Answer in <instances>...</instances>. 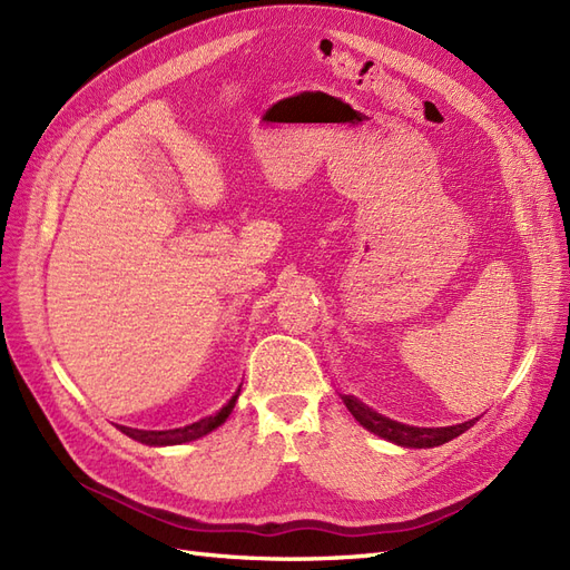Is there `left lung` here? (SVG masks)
Wrapping results in <instances>:
<instances>
[{"label":"left lung","instance_id":"8db88e82","mask_svg":"<svg viewBox=\"0 0 570 570\" xmlns=\"http://www.w3.org/2000/svg\"><path fill=\"white\" fill-rule=\"evenodd\" d=\"M344 404H347L352 416L364 425L366 430H371L373 435L390 440L400 446H411V450H425V446H440L444 442H450L454 438H459L461 433H465L478 419L473 421H465L459 425H446V428H416V425H404V423H396L392 419L381 416V413H375L373 409H368L366 404H361L354 396L344 394L342 396Z\"/></svg>","mask_w":570,"mask_h":570}]
</instances>
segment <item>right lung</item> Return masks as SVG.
Instances as JSON below:
<instances>
[{
  "mask_svg": "<svg viewBox=\"0 0 570 570\" xmlns=\"http://www.w3.org/2000/svg\"><path fill=\"white\" fill-rule=\"evenodd\" d=\"M243 387V385H239ZM239 387L235 390V394L228 400V404L223 406L220 411H216L214 416L199 419L189 425L183 428H174V430H137V428H128V425H118L120 433H126L128 438L142 442V444H154V446H164V444H183V442H193L197 438H204L206 433H212L214 428H218L220 423H226V419L230 416V411L239 396Z\"/></svg>",
  "mask_w": 570,
  "mask_h": 570,
  "instance_id": "right-lung-1",
  "label": "right lung"
}]
</instances>
